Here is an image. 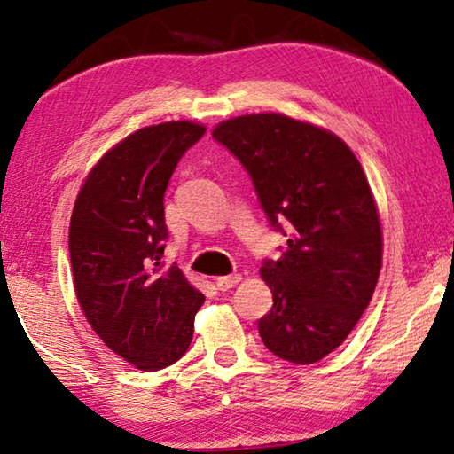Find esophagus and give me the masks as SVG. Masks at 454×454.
<instances>
[{
    "instance_id": "esophagus-1",
    "label": "esophagus",
    "mask_w": 454,
    "mask_h": 454,
    "mask_svg": "<svg viewBox=\"0 0 454 454\" xmlns=\"http://www.w3.org/2000/svg\"><path fill=\"white\" fill-rule=\"evenodd\" d=\"M240 282V274H230V276H220V278H216V286L218 290H230L232 286H236V284Z\"/></svg>"
}]
</instances>
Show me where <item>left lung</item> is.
<instances>
[{"mask_svg": "<svg viewBox=\"0 0 454 454\" xmlns=\"http://www.w3.org/2000/svg\"><path fill=\"white\" fill-rule=\"evenodd\" d=\"M212 137L288 236L260 268L274 301L258 320L262 342L288 363H318L356 326L379 280L382 232L363 166L338 136L282 114L226 120Z\"/></svg>", "mask_w": 454, "mask_h": 454, "instance_id": "obj_1", "label": "left lung"}]
</instances>
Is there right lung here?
<instances>
[{
	"label": "right lung",
	"instance_id": "1",
	"mask_svg": "<svg viewBox=\"0 0 454 454\" xmlns=\"http://www.w3.org/2000/svg\"><path fill=\"white\" fill-rule=\"evenodd\" d=\"M206 128L166 121L104 153L70 222L74 286L83 314L118 356L152 372L184 356L204 294L176 264L164 268V194L176 166Z\"/></svg>",
	"mask_w": 454,
	"mask_h": 454
}]
</instances>
